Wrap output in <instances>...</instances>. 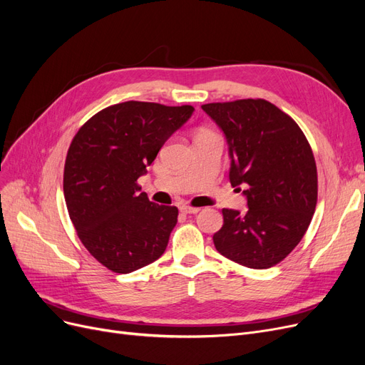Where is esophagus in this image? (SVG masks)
<instances>
[{"label":"esophagus","instance_id":"1","mask_svg":"<svg viewBox=\"0 0 365 365\" xmlns=\"http://www.w3.org/2000/svg\"><path fill=\"white\" fill-rule=\"evenodd\" d=\"M180 210L182 213H185V215H196L197 212H200L201 208H197V207H190V205H181L180 207Z\"/></svg>","mask_w":365,"mask_h":365}]
</instances>
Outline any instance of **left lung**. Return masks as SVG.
Segmentation results:
<instances>
[{
  "instance_id": "8db88e82",
  "label": "left lung",
  "mask_w": 365,
  "mask_h": 365,
  "mask_svg": "<svg viewBox=\"0 0 365 365\" xmlns=\"http://www.w3.org/2000/svg\"><path fill=\"white\" fill-rule=\"evenodd\" d=\"M224 132L228 178L247 213L224 208L216 250L244 267L271 268L298 245L317 205V165L295 121L262 98L201 106Z\"/></svg>"
}]
</instances>
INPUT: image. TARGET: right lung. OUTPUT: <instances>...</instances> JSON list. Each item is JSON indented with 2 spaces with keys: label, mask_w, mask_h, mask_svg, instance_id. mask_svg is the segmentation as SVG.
<instances>
[{
  "label": "right lung",
  "mask_w": 365,
  "mask_h": 365,
  "mask_svg": "<svg viewBox=\"0 0 365 365\" xmlns=\"http://www.w3.org/2000/svg\"><path fill=\"white\" fill-rule=\"evenodd\" d=\"M195 108L125 102L93 115L71 141L63 196L91 256L118 274L163 256L178 222V208L149 201L137 184L148 165Z\"/></svg>",
  "instance_id": "1"
}]
</instances>
